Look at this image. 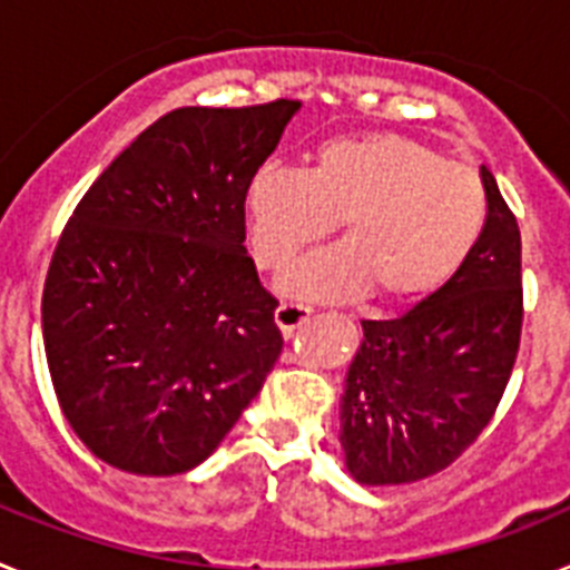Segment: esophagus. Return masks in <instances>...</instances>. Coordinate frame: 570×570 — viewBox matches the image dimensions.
Wrapping results in <instances>:
<instances>
[{"instance_id":"esophagus-1","label":"esophagus","mask_w":570,"mask_h":570,"mask_svg":"<svg viewBox=\"0 0 570 570\" xmlns=\"http://www.w3.org/2000/svg\"><path fill=\"white\" fill-rule=\"evenodd\" d=\"M311 314H314V311H311L308 305H296V302H282L279 308L274 311V322H276V325H279V331H285V334H288V331L299 328L302 322L308 320Z\"/></svg>"}]
</instances>
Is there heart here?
I'll use <instances>...</instances> for the list:
<instances>
[{"label": "heart", "instance_id": "obj_1", "mask_svg": "<svg viewBox=\"0 0 570 570\" xmlns=\"http://www.w3.org/2000/svg\"><path fill=\"white\" fill-rule=\"evenodd\" d=\"M259 268L285 271L342 223L345 242L302 262L279 288L302 299L414 305L440 294L488 225V190L471 165L402 134L340 136L311 168L265 165L245 194Z\"/></svg>", "mask_w": 570, "mask_h": 570}]
</instances>
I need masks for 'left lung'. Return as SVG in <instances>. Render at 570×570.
Returning <instances> with one entry per match:
<instances>
[{
	"instance_id": "1",
	"label": "left lung",
	"mask_w": 570,
	"mask_h": 570,
	"mask_svg": "<svg viewBox=\"0 0 570 570\" xmlns=\"http://www.w3.org/2000/svg\"><path fill=\"white\" fill-rule=\"evenodd\" d=\"M488 225L465 268L394 320L362 322L340 400V445L362 485L448 468L480 436L511 376L522 328L520 228L480 168Z\"/></svg>"
}]
</instances>
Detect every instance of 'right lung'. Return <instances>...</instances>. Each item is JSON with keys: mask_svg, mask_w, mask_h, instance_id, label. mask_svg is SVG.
Masks as SVG:
<instances>
[{"mask_svg": "<svg viewBox=\"0 0 570 570\" xmlns=\"http://www.w3.org/2000/svg\"><path fill=\"white\" fill-rule=\"evenodd\" d=\"M299 102L179 108L136 136L65 225L42 340L65 420L139 476L203 465L282 351L245 248V194Z\"/></svg>", "mask_w": 570, "mask_h": 570, "instance_id": "obj_1", "label": "right lung"}]
</instances>
